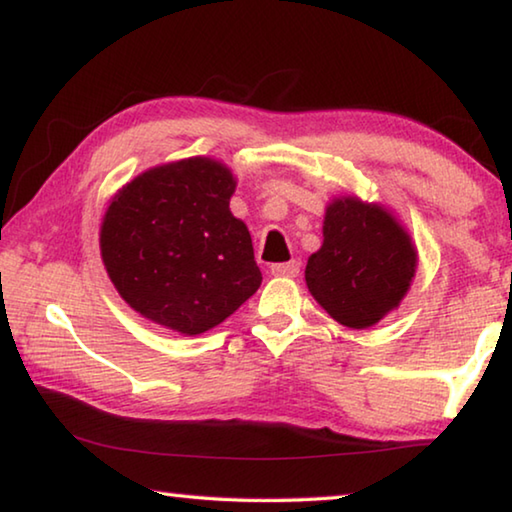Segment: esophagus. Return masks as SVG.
<instances>
[{"mask_svg":"<svg viewBox=\"0 0 512 512\" xmlns=\"http://www.w3.org/2000/svg\"><path fill=\"white\" fill-rule=\"evenodd\" d=\"M271 273L277 277H296L300 273V262L298 259H291V262H284V264H273Z\"/></svg>","mask_w":512,"mask_h":512,"instance_id":"esophagus-1","label":"esophagus"}]
</instances>
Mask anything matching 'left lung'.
<instances>
[{"label": "left lung", "mask_w": 512, "mask_h": 512, "mask_svg": "<svg viewBox=\"0 0 512 512\" xmlns=\"http://www.w3.org/2000/svg\"><path fill=\"white\" fill-rule=\"evenodd\" d=\"M418 264L411 239L391 214L359 198L327 207L323 246L305 280L320 307L345 327L366 329L400 305Z\"/></svg>", "instance_id": "8db88e82"}]
</instances>
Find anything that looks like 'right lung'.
<instances>
[{
    "label": "right lung",
    "instance_id": "right-lung-1",
    "mask_svg": "<svg viewBox=\"0 0 512 512\" xmlns=\"http://www.w3.org/2000/svg\"><path fill=\"white\" fill-rule=\"evenodd\" d=\"M235 178L210 158L144 171L110 203L101 257L119 296L153 323L194 336L262 284L250 232L230 212Z\"/></svg>",
    "mask_w": 512,
    "mask_h": 512
}]
</instances>
